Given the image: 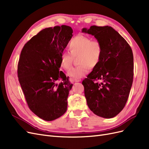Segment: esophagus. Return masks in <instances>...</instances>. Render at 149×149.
<instances>
[{"mask_svg": "<svg viewBox=\"0 0 149 149\" xmlns=\"http://www.w3.org/2000/svg\"><path fill=\"white\" fill-rule=\"evenodd\" d=\"M71 81L73 82H80L81 81V79H73V78H71L70 79Z\"/></svg>", "mask_w": 149, "mask_h": 149, "instance_id": "obj_1", "label": "esophagus"}]
</instances>
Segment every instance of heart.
<instances>
[{"label":"heart","mask_w":149,"mask_h":149,"mask_svg":"<svg viewBox=\"0 0 149 149\" xmlns=\"http://www.w3.org/2000/svg\"><path fill=\"white\" fill-rule=\"evenodd\" d=\"M69 52H63L60 57V66L68 70L72 65L73 58L78 56V66L71 68L68 74L74 79H78L88 73L89 67H96L101 60L103 47L101 43L97 40L83 35L76 36L68 45Z\"/></svg>","instance_id":"obj_1"}]
</instances>
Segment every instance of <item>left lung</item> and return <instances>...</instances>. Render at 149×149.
<instances>
[{"label":"left lung","instance_id":"1","mask_svg":"<svg viewBox=\"0 0 149 149\" xmlns=\"http://www.w3.org/2000/svg\"><path fill=\"white\" fill-rule=\"evenodd\" d=\"M82 32L93 35L103 47L101 60L82 82L87 104L94 114L112 118L123 109L132 87L134 57L126 40L111 26L93 25ZM101 80L100 84L95 80Z\"/></svg>","mask_w":149,"mask_h":149}]
</instances>
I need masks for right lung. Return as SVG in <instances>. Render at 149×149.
<instances>
[{
    "mask_svg": "<svg viewBox=\"0 0 149 149\" xmlns=\"http://www.w3.org/2000/svg\"><path fill=\"white\" fill-rule=\"evenodd\" d=\"M67 25L41 30L26 43L20 53L18 78L30 109L40 118L52 121L67 110L72 84L59 71L60 57L73 37ZM61 79L60 84L57 81Z\"/></svg>",
    "mask_w": 149,
    "mask_h": 149,
    "instance_id": "obj_1",
    "label": "right lung"
}]
</instances>
